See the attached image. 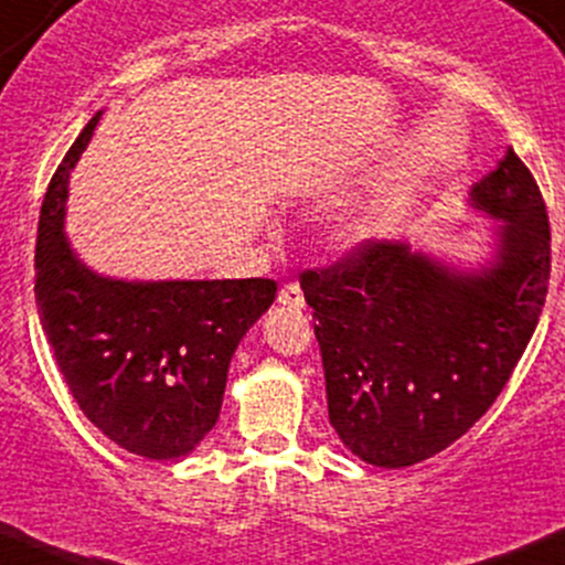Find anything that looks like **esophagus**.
<instances>
[{"label": "esophagus", "mask_w": 565, "mask_h": 565, "mask_svg": "<svg viewBox=\"0 0 565 565\" xmlns=\"http://www.w3.org/2000/svg\"><path fill=\"white\" fill-rule=\"evenodd\" d=\"M277 303H280V307L301 309V307H303V290H301V285H296V282L282 285L280 294H277Z\"/></svg>", "instance_id": "obj_1"}]
</instances>
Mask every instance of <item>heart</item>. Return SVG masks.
<instances>
[{"label": "heart", "instance_id": "obj_1", "mask_svg": "<svg viewBox=\"0 0 565 565\" xmlns=\"http://www.w3.org/2000/svg\"><path fill=\"white\" fill-rule=\"evenodd\" d=\"M373 232H376V224L367 215H344L333 226V243L344 250H354L365 245L373 237Z\"/></svg>", "mask_w": 565, "mask_h": 565}]
</instances>
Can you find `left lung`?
Returning <instances> with one entry per match:
<instances>
[{
  "mask_svg": "<svg viewBox=\"0 0 565 565\" xmlns=\"http://www.w3.org/2000/svg\"><path fill=\"white\" fill-rule=\"evenodd\" d=\"M493 221L483 256L367 239L303 271L326 367L328 419L358 459L401 470L459 440L491 408L531 341L550 280V224L512 149L467 194Z\"/></svg>",
  "mask_w": 565,
  "mask_h": 565,
  "instance_id": "left-lung-1",
  "label": "left lung"
}]
</instances>
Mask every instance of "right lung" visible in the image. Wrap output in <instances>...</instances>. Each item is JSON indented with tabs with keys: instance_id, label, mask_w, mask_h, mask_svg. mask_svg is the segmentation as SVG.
I'll list each match as a JSON object with an SVG mask.
<instances>
[{
	"instance_id": "right-lung-1",
	"label": "right lung",
	"mask_w": 565,
	"mask_h": 565,
	"mask_svg": "<svg viewBox=\"0 0 565 565\" xmlns=\"http://www.w3.org/2000/svg\"><path fill=\"white\" fill-rule=\"evenodd\" d=\"M79 132L44 194L36 309L82 414L125 451L181 459L215 427L232 354L271 307L277 285L125 280L95 271L66 234L68 175L98 128Z\"/></svg>"
}]
</instances>
